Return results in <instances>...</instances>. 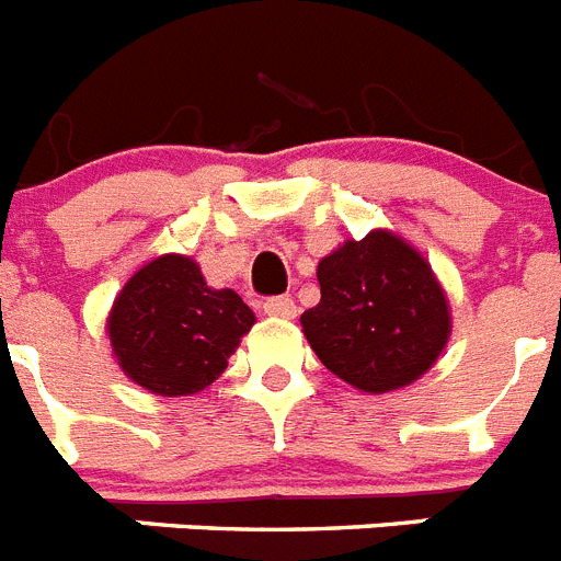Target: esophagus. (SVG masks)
I'll use <instances>...</instances> for the list:
<instances>
[{
  "instance_id": "obj_1",
  "label": "esophagus",
  "mask_w": 561,
  "mask_h": 561,
  "mask_svg": "<svg viewBox=\"0 0 561 561\" xmlns=\"http://www.w3.org/2000/svg\"><path fill=\"white\" fill-rule=\"evenodd\" d=\"M264 314L277 317V320H291L297 314V306L291 297H270L264 304Z\"/></svg>"
}]
</instances>
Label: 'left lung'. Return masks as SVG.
<instances>
[{"mask_svg":"<svg viewBox=\"0 0 561 561\" xmlns=\"http://www.w3.org/2000/svg\"><path fill=\"white\" fill-rule=\"evenodd\" d=\"M320 304L300 325L331 374L365 393L408 388L453 331L447 295L415 247L388 230L345 241L317 266Z\"/></svg>","mask_w":561,"mask_h":561,"instance_id":"8db88e82","label":"left lung"}]
</instances>
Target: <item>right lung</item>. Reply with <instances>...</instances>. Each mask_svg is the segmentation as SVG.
I'll use <instances>...</instances> for the list:
<instances>
[{
	"instance_id": "obj_1",
	"label": "right lung",
	"mask_w": 561,
	"mask_h": 561,
	"mask_svg": "<svg viewBox=\"0 0 561 561\" xmlns=\"http://www.w3.org/2000/svg\"><path fill=\"white\" fill-rule=\"evenodd\" d=\"M255 323L232 289H210L199 264L160 255L128 277L106 329L123 374L157 396L205 390Z\"/></svg>"
}]
</instances>
